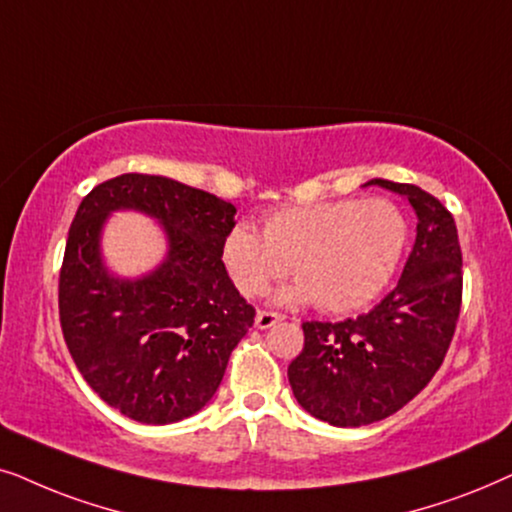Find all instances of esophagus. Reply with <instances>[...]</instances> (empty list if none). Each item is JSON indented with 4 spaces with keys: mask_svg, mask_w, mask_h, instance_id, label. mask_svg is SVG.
<instances>
[{
    "mask_svg": "<svg viewBox=\"0 0 512 512\" xmlns=\"http://www.w3.org/2000/svg\"><path fill=\"white\" fill-rule=\"evenodd\" d=\"M281 320H283L281 313H276V311H260V313H257V318H255V325L260 327V330H269L271 325L281 323Z\"/></svg>",
    "mask_w": 512,
    "mask_h": 512,
    "instance_id": "1",
    "label": "esophagus"
}]
</instances>
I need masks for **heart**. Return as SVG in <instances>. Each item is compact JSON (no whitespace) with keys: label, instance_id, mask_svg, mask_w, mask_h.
<instances>
[{"label":"heart","instance_id":"heart-1","mask_svg":"<svg viewBox=\"0 0 512 512\" xmlns=\"http://www.w3.org/2000/svg\"><path fill=\"white\" fill-rule=\"evenodd\" d=\"M257 234L238 222L222 241V262L236 290L260 297L288 274L299 281L281 302H316L349 313L372 302L391 281L410 236L403 210L386 199H339L283 208Z\"/></svg>","mask_w":512,"mask_h":512}]
</instances>
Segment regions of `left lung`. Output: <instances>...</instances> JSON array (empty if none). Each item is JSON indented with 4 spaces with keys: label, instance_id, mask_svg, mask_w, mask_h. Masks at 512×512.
Instances as JSON below:
<instances>
[{
    "label": "left lung",
    "instance_id": "8db88e82",
    "mask_svg": "<svg viewBox=\"0 0 512 512\" xmlns=\"http://www.w3.org/2000/svg\"><path fill=\"white\" fill-rule=\"evenodd\" d=\"M405 196L417 238L395 288L358 318L302 323L304 349L288 367L311 417L358 428L391 417L440 370L461 311V245L454 217L417 185L370 180Z\"/></svg>",
    "mask_w": 512,
    "mask_h": 512
}]
</instances>
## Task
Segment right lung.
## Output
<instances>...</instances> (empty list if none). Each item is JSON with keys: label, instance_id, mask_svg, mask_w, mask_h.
I'll list each match as a JSON object with an SVG mask.
<instances>
[{"label": "right lung", "instance_id": "1", "mask_svg": "<svg viewBox=\"0 0 512 512\" xmlns=\"http://www.w3.org/2000/svg\"><path fill=\"white\" fill-rule=\"evenodd\" d=\"M138 209L162 224L169 252L140 279L101 262L106 217ZM236 208L163 175L126 173L93 187L67 234L60 327L81 377L140 424H175L213 398L231 351L255 323L222 262Z\"/></svg>", "mask_w": 512, "mask_h": 512}]
</instances>
